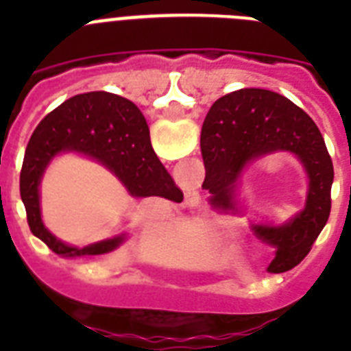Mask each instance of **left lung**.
<instances>
[{"instance_id":"8db88e82","label":"left lung","mask_w":351,"mask_h":351,"mask_svg":"<svg viewBox=\"0 0 351 351\" xmlns=\"http://www.w3.org/2000/svg\"><path fill=\"white\" fill-rule=\"evenodd\" d=\"M200 149L206 165L202 189L222 209H239L234 189L251 162L271 153L297 156L310 180L304 209L282 226H253L256 237L273 247L267 271L284 273L297 266L310 253L332 209L333 164L315 121L278 93L240 89L211 106Z\"/></svg>"}]
</instances>
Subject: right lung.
<instances>
[{"label":"right lung","mask_w":351,"mask_h":351,"mask_svg":"<svg viewBox=\"0 0 351 351\" xmlns=\"http://www.w3.org/2000/svg\"><path fill=\"white\" fill-rule=\"evenodd\" d=\"M62 151L84 153L101 162L120 178L132 197H162L173 202H182L184 198L154 154L147 121L131 100L106 90L73 96L36 127L19 175V193L30 231L56 255H104L125 240V234H120L80 250L58 240L43 226L40 180L49 162Z\"/></svg>","instance_id":"obj_1"}]
</instances>
